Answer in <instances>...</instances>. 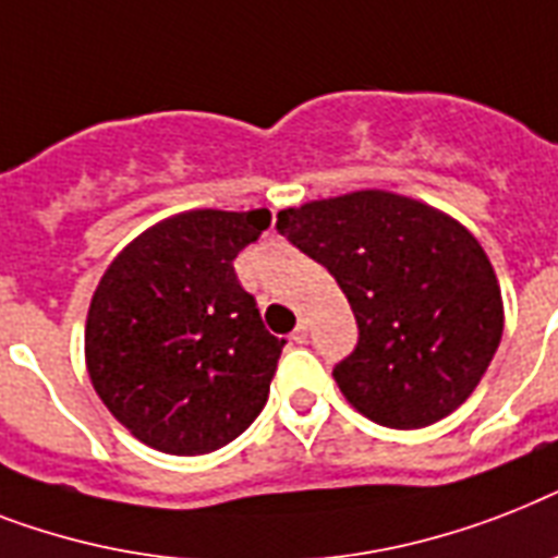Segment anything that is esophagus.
I'll list each match as a JSON object with an SVG mask.
<instances>
[{
  "label": "esophagus",
  "mask_w": 558,
  "mask_h": 558,
  "mask_svg": "<svg viewBox=\"0 0 558 558\" xmlns=\"http://www.w3.org/2000/svg\"><path fill=\"white\" fill-rule=\"evenodd\" d=\"M291 340L293 342H307V323L305 319H300V325H296V328H293V333H291Z\"/></svg>",
  "instance_id": "1"
}]
</instances>
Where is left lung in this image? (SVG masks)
Returning <instances> with one entry per match:
<instances>
[{
	"label": "left lung",
	"instance_id": "1",
	"mask_svg": "<svg viewBox=\"0 0 558 558\" xmlns=\"http://www.w3.org/2000/svg\"><path fill=\"white\" fill-rule=\"evenodd\" d=\"M276 230L349 296L360 340L333 380L356 412L421 429L470 398L501 342L505 305L466 227L405 195L360 190L282 209Z\"/></svg>",
	"mask_w": 558,
	"mask_h": 558
}]
</instances>
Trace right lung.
Wrapping results in <instances>:
<instances>
[{"instance_id": "obj_1", "label": "right lung", "mask_w": 558, "mask_h": 558, "mask_svg": "<svg viewBox=\"0 0 558 558\" xmlns=\"http://www.w3.org/2000/svg\"><path fill=\"white\" fill-rule=\"evenodd\" d=\"M267 209H190L120 251L86 319L92 386L146 447L207 456L265 409L284 340L262 323L233 258Z\"/></svg>"}]
</instances>
